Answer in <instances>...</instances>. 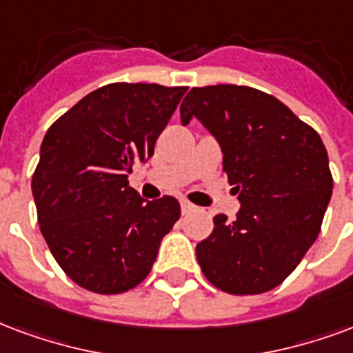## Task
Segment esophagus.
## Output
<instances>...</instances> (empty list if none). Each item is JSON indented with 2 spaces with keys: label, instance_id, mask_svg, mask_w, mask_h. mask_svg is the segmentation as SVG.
Masks as SVG:
<instances>
[{
  "label": "esophagus",
  "instance_id": "1",
  "mask_svg": "<svg viewBox=\"0 0 353 353\" xmlns=\"http://www.w3.org/2000/svg\"><path fill=\"white\" fill-rule=\"evenodd\" d=\"M196 210V205L194 203H190L189 200H181V211H183V215L190 213V211Z\"/></svg>",
  "mask_w": 353,
  "mask_h": 353
}]
</instances>
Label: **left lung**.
<instances>
[{
  "mask_svg": "<svg viewBox=\"0 0 353 353\" xmlns=\"http://www.w3.org/2000/svg\"><path fill=\"white\" fill-rule=\"evenodd\" d=\"M181 123L196 117L223 151L239 194L236 221L213 219L196 245L203 275L234 296L270 292L296 270L320 234L333 177L322 138L273 95L249 85L192 88Z\"/></svg>",
  "mask_w": 353,
  "mask_h": 353,
  "instance_id": "obj_1",
  "label": "left lung"
}]
</instances>
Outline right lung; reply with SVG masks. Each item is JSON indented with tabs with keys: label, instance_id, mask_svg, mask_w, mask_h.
Here are the masks:
<instances>
[{
	"label": "right lung",
	"instance_id": "1",
	"mask_svg": "<svg viewBox=\"0 0 353 353\" xmlns=\"http://www.w3.org/2000/svg\"><path fill=\"white\" fill-rule=\"evenodd\" d=\"M187 88L117 82L91 91L46 130L31 179L37 219L59 268L95 294H123L150 275L181 215L174 196L129 187Z\"/></svg>",
	"mask_w": 353,
	"mask_h": 353
}]
</instances>
